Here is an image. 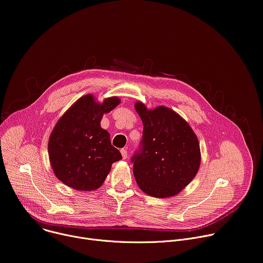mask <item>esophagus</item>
I'll use <instances>...</instances> for the list:
<instances>
[{
    "mask_svg": "<svg viewBox=\"0 0 263 263\" xmlns=\"http://www.w3.org/2000/svg\"><path fill=\"white\" fill-rule=\"evenodd\" d=\"M121 155H122V158L125 160L127 157H128V152L126 148H122L121 149Z\"/></svg>",
    "mask_w": 263,
    "mask_h": 263,
    "instance_id": "1",
    "label": "esophagus"
}]
</instances>
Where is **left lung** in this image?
<instances>
[{"instance_id":"left-lung-1","label":"left lung","mask_w":263,"mask_h":263,"mask_svg":"<svg viewBox=\"0 0 263 263\" xmlns=\"http://www.w3.org/2000/svg\"><path fill=\"white\" fill-rule=\"evenodd\" d=\"M136 110L143 122L142 140L130 161L140 189L155 197L178 194L195 177L200 164L199 144L189 124L168 107Z\"/></svg>"}]
</instances>
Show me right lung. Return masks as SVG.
Listing matches in <instances>:
<instances>
[{
  "instance_id": "1",
  "label": "right lung",
  "mask_w": 263,
  "mask_h": 263,
  "mask_svg": "<svg viewBox=\"0 0 263 263\" xmlns=\"http://www.w3.org/2000/svg\"><path fill=\"white\" fill-rule=\"evenodd\" d=\"M111 97L102 104L86 95L75 102L55 125L49 139V158L58 180L81 191L99 188L112 163L122 159L110 144L109 134L101 128L103 114L119 104Z\"/></svg>"
}]
</instances>
